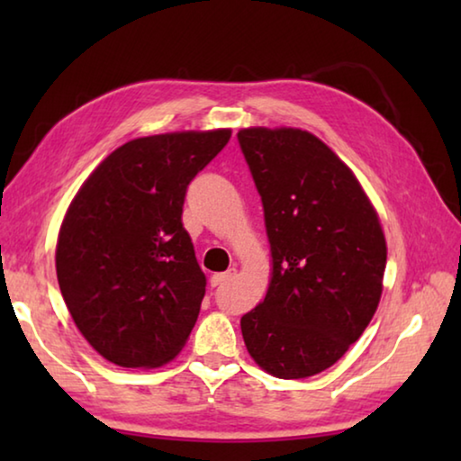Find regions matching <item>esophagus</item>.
Wrapping results in <instances>:
<instances>
[{
	"label": "esophagus",
	"instance_id": "1",
	"mask_svg": "<svg viewBox=\"0 0 461 461\" xmlns=\"http://www.w3.org/2000/svg\"><path fill=\"white\" fill-rule=\"evenodd\" d=\"M236 276V268H230L225 272H220V275H213L212 276V286H221L223 283H228L230 278Z\"/></svg>",
	"mask_w": 461,
	"mask_h": 461
}]
</instances>
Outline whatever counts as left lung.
<instances>
[{
	"label": "left lung",
	"mask_w": 461,
	"mask_h": 461,
	"mask_svg": "<svg viewBox=\"0 0 461 461\" xmlns=\"http://www.w3.org/2000/svg\"><path fill=\"white\" fill-rule=\"evenodd\" d=\"M238 142L272 254L268 293L241 317V335L272 376H313L348 352L378 309L386 268L378 213L352 170L309 131L246 128Z\"/></svg>",
	"instance_id": "left-lung-1"
}]
</instances>
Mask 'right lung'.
<instances>
[{
    "mask_svg": "<svg viewBox=\"0 0 461 461\" xmlns=\"http://www.w3.org/2000/svg\"><path fill=\"white\" fill-rule=\"evenodd\" d=\"M231 130L136 138L93 170L62 220L57 278L75 325L105 360L156 368L181 352L205 275L183 228L186 186Z\"/></svg>",
    "mask_w": 461,
    "mask_h": 461,
    "instance_id": "1",
    "label": "right lung"
}]
</instances>
